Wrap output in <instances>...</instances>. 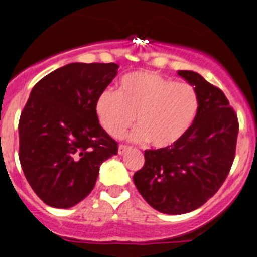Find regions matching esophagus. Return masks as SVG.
<instances>
[{
    "label": "esophagus",
    "instance_id": "34e87169",
    "mask_svg": "<svg viewBox=\"0 0 257 257\" xmlns=\"http://www.w3.org/2000/svg\"><path fill=\"white\" fill-rule=\"evenodd\" d=\"M128 150H131V148H129V146H126V145H120L118 146V154L120 155H122V154H125V153L128 152Z\"/></svg>",
    "mask_w": 257,
    "mask_h": 257
}]
</instances>
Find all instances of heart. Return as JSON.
Masks as SVG:
<instances>
[{"label":"heart","mask_w":257,"mask_h":257,"mask_svg":"<svg viewBox=\"0 0 257 257\" xmlns=\"http://www.w3.org/2000/svg\"><path fill=\"white\" fill-rule=\"evenodd\" d=\"M200 107L196 88L154 72L122 77L117 91L104 90L95 102L99 122L109 136L120 139L136 121L133 141L169 148L182 140L195 122Z\"/></svg>","instance_id":"obj_1"}]
</instances>
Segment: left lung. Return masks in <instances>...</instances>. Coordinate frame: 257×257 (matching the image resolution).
<instances>
[{
	"instance_id": "obj_1",
	"label": "left lung",
	"mask_w": 257,
	"mask_h": 257,
	"mask_svg": "<svg viewBox=\"0 0 257 257\" xmlns=\"http://www.w3.org/2000/svg\"><path fill=\"white\" fill-rule=\"evenodd\" d=\"M178 74L196 88L200 107L187 135L169 148L145 150L133 182L149 205L165 214H184L204 205L231 169L239 124L218 87L198 73Z\"/></svg>"
}]
</instances>
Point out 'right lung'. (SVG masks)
<instances>
[{
	"mask_svg": "<svg viewBox=\"0 0 257 257\" xmlns=\"http://www.w3.org/2000/svg\"><path fill=\"white\" fill-rule=\"evenodd\" d=\"M117 69L113 62H73L32 88L19 118V161L31 188L52 208H72L87 197L100 165L117 154L95 112Z\"/></svg>",
	"mask_w": 257,
	"mask_h": 257,
	"instance_id": "right-lung-1",
	"label": "right lung"
}]
</instances>
